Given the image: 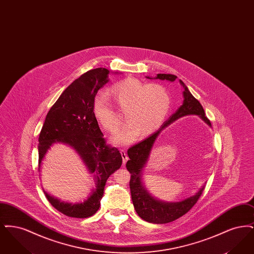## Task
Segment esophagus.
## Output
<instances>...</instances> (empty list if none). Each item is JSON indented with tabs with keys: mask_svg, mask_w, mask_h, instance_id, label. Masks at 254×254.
Wrapping results in <instances>:
<instances>
[{
	"mask_svg": "<svg viewBox=\"0 0 254 254\" xmlns=\"http://www.w3.org/2000/svg\"><path fill=\"white\" fill-rule=\"evenodd\" d=\"M122 158H123V164L125 165L127 163V161L128 160V156L127 154V151L125 149H122L121 150Z\"/></svg>",
	"mask_w": 254,
	"mask_h": 254,
	"instance_id": "1",
	"label": "esophagus"
}]
</instances>
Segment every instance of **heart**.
I'll list each match as a JSON object with an SVG mask.
<instances>
[{
  "label": "heart",
  "instance_id": "obj_1",
  "mask_svg": "<svg viewBox=\"0 0 254 254\" xmlns=\"http://www.w3.org/2000/svg\"><path fill=\"white\" fill-rule=\"evenodd\" d=\"M109 93L122 109H126L127 124L111 138L113 144L126 145L137 136L155 132L169 113L171 98L168 89L159 84H145L135 78H126L115 83ZM93 115L109 132H115L121 119L112 108L108 97L97 95L93 100Z\"/></svg>",
  "mask_w": 254,
  "mask_h": 254
}]
</instances>
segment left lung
I'll return each mask as SVG.
<instances>
[{"instance_id":"8db88e82","label":"left lung","mask_w":254,"mask_h":254,"mask_svg":"<svg viewBox=\"0 0 254 254\" xmlns=\"http://www.w3.org/2000/svg\"><path fill=\"white\" fill-rule=\"evenodd\" d=\"M146 78L152 79L150 77ZM154 79L174 82L177 79V76L172 74L159 73L156 77H154ZM180 84L184 88V101L180 108L163 124V126L156 132L151 134L148 138L138 143L137 145H133L127 150L129 160L127 162L126 166L127 170L131 173L129 187L133 205L138 215L149 223L166 224L181 217L196 204L205 189V186H202L194 195L179 202H165L153 197L145 189L143 180L145 166L149 160L155 141L157 140L158 136L162 132V130L169 127L170 124L184 116L198 115L206 125L211 127V123L205 117V110L202 105L199 103L198 100L194 98L193 95L189 90L188 86L181 80Z\"/></svg>"}]
</instances>
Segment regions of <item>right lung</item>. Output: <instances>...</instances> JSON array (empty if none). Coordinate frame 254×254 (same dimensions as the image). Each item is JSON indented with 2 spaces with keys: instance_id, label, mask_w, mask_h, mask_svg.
Returning <instances> with one entry per match:
<instances>
[{
  "instance_id": "add662e5",
  "label": "right lung",
  "mask_w": 254,
  "mask_h": 254,
  "mask_svg": "<svg viewBox=\"0 0 254 254\" xmlns=\"http://www.w3.org/2000/svg\"><path fill=\"white\" fill-rule=\"evenodd\" d=\"M109 74L107 68L91 69L68 85L49 110L39 136V171L49 149L59 143L73 148L88 173L94 176L95 188L82 203L64 202L44 190L49 203L69 217L95 214L107 180L121 168V153L116 147L106 144L92 109L98 90L109 81Z\"/></svg>"
}]
</instances>
